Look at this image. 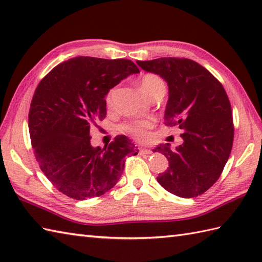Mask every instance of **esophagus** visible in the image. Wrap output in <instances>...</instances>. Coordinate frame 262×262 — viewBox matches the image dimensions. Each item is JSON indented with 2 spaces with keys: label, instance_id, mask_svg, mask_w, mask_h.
Here are the masks:
<instances>
[{
  "label": "esophagus",
  "instance_id": "obj_1",
  "mask_svg": "<svg viewBox=\"0 0 262 262\" xmlns=\"http://www.w3.org/2000/svg\"><path fill=\"white\" fill-rule=\"evenodd\" d=\"M153 152L151 151V149L148 148H141L140 149V154H152Z\"/></svg>",
  "mask_w": 262,
  "mask_h": 262
}]
</instances>
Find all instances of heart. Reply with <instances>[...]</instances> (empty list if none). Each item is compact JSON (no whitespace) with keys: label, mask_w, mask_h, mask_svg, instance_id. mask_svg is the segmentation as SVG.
I'll return each mask as SVG.
<instances>
[{"label":"heart","mask_w":262,"mask_h":262,"mask_svg":"<svg viewBox=\"0 0 262 262\" xmlns=\"http://www.w3.org/2000/svg\"><path fill=\"white\" fill-rule=\"evenodd\" d=\"M142 91L151 98L154 93L159 91H165V83L157 74L147 73L143 75L141 79ZM107 101L111 102V93L108 94ZM154 125L153 119H133L122 124L121 128L128 134L134 136L135 138H144L146 136L148 129H151Z\"/></svg>","instance_id":"heart-1"}]
</instances>
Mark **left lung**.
<instances>
[{
    "label": "left lung",
    "instance_id": "1",
    "mask_svg": "<svg viewBox=\"0 0 262 262\" xmlns=\"http://www.w3.org/2000/svg\"><path fill=\"white\" fill-rule=\"evenodd\" d=\"M137 65L168 83L164 124L183 132L176 149L169 143L153 149L169 161L157 180L178 197H197L217 181L230 157L234 126L229 97L221 82L191 59L161 57Z\"/></svg>",
    "mask_w": 262,
    "mask_h": 262
}]
</instances>
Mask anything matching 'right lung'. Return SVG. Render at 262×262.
I'll use <instances>...</instances> for the list:
<instances>
[{
	"label": "right lung",
	"mask_w": 262,
	"mask_h": 262,
	"mask_svg": "<svg viewBox=\"0 0 262 262\" xmlns=\"http://www.w3.org/2000/svg\"><path fill=\"white\" fill-rule=\"evenodd\" d=\"M140 73L129 59L79 56L58 64L39 83L29 110V133L43 174L76 200L110 190L137 147L125 135L104 148L91 145L90 129L107 115L110 89Z\"/></svg>",
	"instance_id": "add662e5"
}]
</instances>
